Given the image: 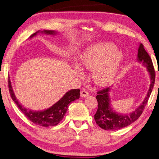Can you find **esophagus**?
Masks as SVG:
<instances>
[{
    "label": "esophagus",
    "instance_id": "34e87169",
    "mask_svg": "<svg viewBox=\"0 0 159 159\" xmlns=\"http://www.w3.org/2000/svg\"><path fill=\"white\" fill-rule=\"evenodd\" d=\"M80 95H81V97H86L89 96V92L84 89V90H81Z\"/></svg>",
    "mask_w": 159,
    "mask_h": 159
}]
</instances>
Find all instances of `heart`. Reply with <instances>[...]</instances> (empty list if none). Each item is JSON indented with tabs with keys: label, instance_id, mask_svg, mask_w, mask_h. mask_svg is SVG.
Segmentation results:
<instances>
[{
	"label": "heart",
	"instance_id": "1",
	"mask_svg": "<svg viewBox=\"0 0 159 159\" xmlns=\"http://www.w3.org/2000/svg\"><path fill=\"white\" fill-rule=\"evenodd\" d=\"M116 50L114 44L96 43L90 45L80 57L82 67L93 69L92 77L98 86H106L116 75L122 60L121 52Z\"/></svg>",
	"mask_w": 159,
	"mask_h": 159
}]
</instances>
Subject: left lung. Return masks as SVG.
<instances>
[{
	"instance_id": "1",
	"label": "left lung",
	"mask_w": 159,
	"mask_h": 159,
	"mask_svg": "<svg viewBox=\"0 0 159 159\" xmlns=\"http://www.w3.org/2000/svg\"><path fill=\"white\" fill-rule=\"evenodd\" d=\"M138 61L146 66L150 75L151 84L148 92L147 96L142 105L135 111L129 114H120L113 110L109 104V88L103 89L97 92L96 98L98 102V109L94 114V120L101 129L107 130H116L132 124L138 119L145 109L148 101L155 82V70L152 61L148 54L143 45L141 43L138 49Z\"/></svg>"
}]
</instances>
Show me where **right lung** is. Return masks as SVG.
<instances>
[{
	"label": "right lung",
	"mask_w": 159,
	"mask_h": 159,
	"mask_svg": "<svg viewBox=\"0 0 159 159\" xmlns=\"http://www.w3.org/2000/svg\"><path fill=\"white\" fill-rule=\"evenodd\" d=\"M44 33L46 34H53L55 33V32L53 30H44ZM37 33L33 34L30 37L35 36ZM8 86L11 97L17 105V107H19L23 114L26 116V118L29 120L33 122L37 125L41 126H53L57 125L64 117L66 111H67L69 104L72 101L79 98L80 94V89L70 90L67 92L57 103L52 105L51 107L43 111H34L29 110L26 108L24 107L19 103L18 101L16 99L9 79L8 80Z\"/></svg>",
	"instance_id": "obj_1"
}]
</instances>
